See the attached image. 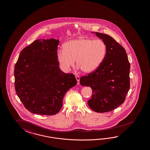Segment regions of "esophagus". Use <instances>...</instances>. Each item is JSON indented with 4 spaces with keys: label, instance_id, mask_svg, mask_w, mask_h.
I'll return each instance as SVG.
<instances>
[{
    "label": "esophagus",
    "instance_id": "1",
    "mask_svg": "<svg viewBox=\"0 0 150 150\" xmlns=\"http://www.w3.org/2000/svg\"><path fill=\"white\" fill-rule=\"evenodd\" d=\"M75 77H76V80H77V84L79 85V84H80V77L79 76H77V75L75 76Z\"/></svg>",
    "mask_w": 150,
    "mask_h": 150
}]
</instances>
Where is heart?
Masks as SVG:
<instances>
[{"label":"heart","instance_id":"1","mask_svg":"<svg viewBox=\"0 0 150 150\" xmlns=\"http://www.w3.org/2000/svg\"><path fill=\"white\" fill-rule=\"evenodd\" d=\"M107 45L101 40L79 37L68 41L57 52V60L64 71H69L75 63L85 73L98 68L105 59Z\"/></svg>","mask_w":150,"mask_h":150}]
</instances>
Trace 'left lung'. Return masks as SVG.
I'll return each mask as SVG.
<instances>
[{
    "instance_id": "obj_1",
    "label": "left lung",
    "mask_w": 150,
    "mask_h": 150,
    "mask_svg": "<svg viewBox=\"0 0 150 150\" xmlns=\"http://www.w3.org/2000/svg\"><path fill=\"white\" fill-rule=\"evenodd\" d=\"M96 36L107 45L105 59L94 72L81 77L80 83L91 87L87 103L98 113L109 112L122 105L130 88V65L125 49L109 35L99 32Z\"/></svg>"
}]
</instances>
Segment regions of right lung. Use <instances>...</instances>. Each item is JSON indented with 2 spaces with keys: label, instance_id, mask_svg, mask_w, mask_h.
I'll return each instance as SVG.
<instances>
[{
  "label": "right lung",
  "instance_id": "right-lung-1",
  "mask_svg": "<svg viewBox=\"0 0 150 150\" xmlns=\"http://www.w3.org/2000/svg\"><path fill=\"white\" fill-rule=\"evenodd\" d=\"M59 43L54 38L37 40L21 52L15 65L16 92L32 113H58L65 94L77 83L74 74H65L59 68Z\"/></svg>",
  "mask_w": 150,
  "mask_h": 150
}]
</instances>
